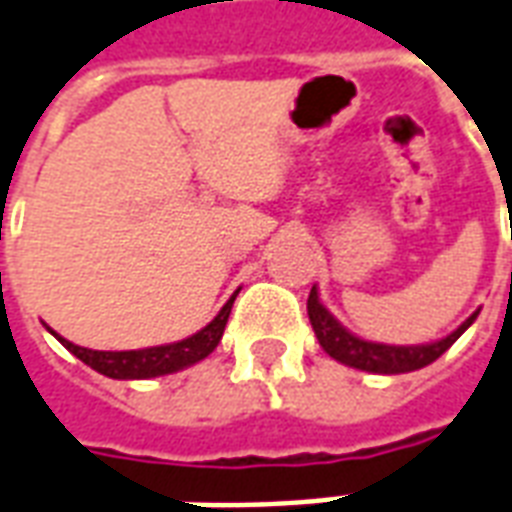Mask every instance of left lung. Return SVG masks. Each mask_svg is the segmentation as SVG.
Wrapping results in <instances>:
<instances>
[{
	"label": "left lung",
	"instance_id": "left-lung-1",
	"mask_svg": "<svg viewBox=\"0 0 512 512\" xmlns=\"http://www.w3.org/2000/svg\"><path fill=\"white\" fill-rule=\"evenodd\" d=\"M306 312H309V323L314 328V336L333 361L352 366V369H361V372L372 374H404V372H418L423 366H429L448 350L450 344L456 342L461 333L467 331L469 325L475 323L478 312L469 314L464 323L458 325L456 331L448 333L445 339L429 344H380V342H366L361 336H355L344 328L336 317H333L323 304H320V295L317 287H312L309 301H306Z\"/></svg>",
	"mask_w": 512,
	"mask_h": 512
}]
</instances>
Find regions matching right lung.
I'll return each instance as SVG.
<instances>
[{"label": "right lung", "instance_id": "right-lung-1", "mask_svg": "<svg viewBox=\"0 0 512 512\" xmlns=\"http://www.w3.org/2000/svg\"><path fill=\"white\" fill-rule=\"evenodd\" d=\"M238 290L230 295L219 314L206 325L200 328L198 333H192L187 339L173 344H160V347H146V350H89V347H78V344L67 342L64 336L54 333L56 339L73 352L75 358H81L86 366H92L94 372L105 374L111 380H149V377H162V374H173L187 369L192 363L203 361L211 352L217 350L219 339L225 333L227 317H230V309H233V301H236Z\"/></svg>", "mask_w": 512, "mask_h": 512}]
</instances>
